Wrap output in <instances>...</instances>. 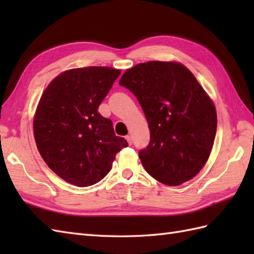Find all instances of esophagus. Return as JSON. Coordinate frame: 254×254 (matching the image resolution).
Returning <instances> with one entry per match:
<instances>
[{
    "mask_svg": "<svg viewBox=\"0 0 254 254\" xmlns=\"http://www.w3.org/2000/svg\"><path fill=\"white\" fill-rule=\"evenodd\" d=\"M126 138H127V143L130 144V145H132V143H133V139H132V136L131 135H127L126 136Z\"/></svg>",
    "mask_w": 254,
    "mask_h": 254,
    "instance_id": "obj_1",
    "label": "esophagus"
}]
</instances>
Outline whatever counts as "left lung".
Returning <instances> with one entry per match:
<instances>
[{
  "mask_svg": "<svg viewBox=\"0 0 254 254\" xmlns=\"http://www.w3.org/2000/svg\"><path fill=\"white\" fill-rule=\"evenodd\" d=\"M136 97L150 141L138 153L145 170L180 186L201 170L212 152L216 109L194 75L178 62L149 61L127 69L119 82Z\"/></svg>",
  "mask_w": 254,
  "mask_h": 254,
  "instance_id": "obj_1",
  "label": "left lung"
}]
</instances>
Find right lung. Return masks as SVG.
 <instances>
[{"label":"right lung","instance_id":"1","mask_svg":"<svg viewBox=\"0 0 254 254\" xmlns=\"http://www.w3.org/2000/svg\"><path fill=\"white\" fill-rule=\"evenodd\" d=\"M120 74L107 66L68 69L41 96L34 118L38 150L48 167L71 185L88 187L104 179L116 155L128 145L98 112Z\"/></svg>","mask_w":254,"mask_h":254}]
</instances>
